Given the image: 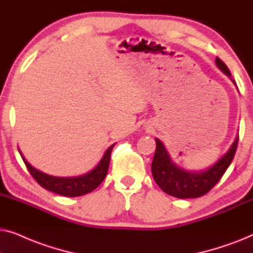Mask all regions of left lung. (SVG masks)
<instances>
[{"mask_svg":"<svg viewBox=\"0 0 253 253\" xmlns=\"http://www.w3.org/2000/svg\"><path fill=\"white\" fill-rule=\"evenodd\" d=\"M215 63L217 68L231 79L229 69L219 57H216ZM231 81L235 84L234 79ZM155 143L157 150L152 161V175L155 183L160 186L162 191L176 198H198L206 195L226 172L236 152L238 136L227 153L221 157L212 167L203 171H189L178 167L171 161L162 141L157 138Z\"/></svg>","mask_w":253,"mask_h":253,"instance_id":"obj_1","label":"left lung"}]
</instances>
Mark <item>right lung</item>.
I'll use <instances>...</instances> for the list:
<instances>
[{"mask_svg":"<svg viewBox=\"0 0 253 253\" xmlns=\"http://www.w3.org/2000/svg\"><path fill=\"white\" fill-rule=\"evenodd\" d=\"M114 145H112L103 157L98 166L87 174L77 176V177H56V176H50L44 174V172L38 170L32 167L26 159L22 155L24 164L26 165V168L29 169L30 174L33 176V178L39 183V184L48 191H51L57 195L65 196V197H79L86 193L93 191V190L98 188L101 184L103 179H105L107 172H108L110 154H112Z\"/></svg>","mask_w":253,"mask_h":253,"instance_id":"add662e5","label":"right lung"}]
</instances>
